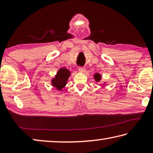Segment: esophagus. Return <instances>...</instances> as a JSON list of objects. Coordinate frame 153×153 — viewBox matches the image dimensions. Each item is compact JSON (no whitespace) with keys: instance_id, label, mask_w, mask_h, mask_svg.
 <instances>
[{"instance_id":"1","label":"esophagus","mask_w":153,"mask_h":153,"mask_svg":"<svg viewBox=\"0 0 153 153\" xmlns=\"http://www.w3.org/2000/svg\"><path fill=\"white\" fill-rule=\"evenodd\" d=\"M78 70L79 72H82V73H85V71H86V69H85L84 67H80L78 68Z\"/></svg>"}]
</instances>
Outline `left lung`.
I'll return each mask as SVG.
<instances>
[{"mask_svg":"<svg viewBox=\"0 0 153 153\" xmlns=\"http://www.w3.org/2000/svg\"><path fill=\"white\" fill-rule=\"evenodd\" d=\"M101 75L99 74L98 73H96L94 75V78L95 79V81L97 82H99L100 80H101ZM106 84V82H104V84Z\"/></svg>","mask_w":153,"mask_h":153,"instance_id":"left-lung-1","label":"left lung"}]
</instances>
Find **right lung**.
<instances>
[{
    "instance_id": "obj_1",
    "label": "right lung",
    "mask_w": 153,
    "mask_h": 153,
    "mask_svg": "<svg viewBox=\"0 0 153 153\" xmlns=\"http://www.w3.org/2000/svg\"><path fill=\"white\" fill-rule=\"evenodd\" d=\"M71 76V72L65 67L59 69L57 73L51 80V85L57 90H61L66 86L67 80Z\"/></svg>"
}]
</instances>
